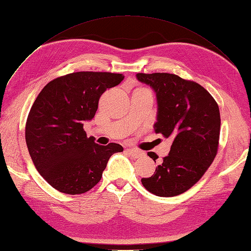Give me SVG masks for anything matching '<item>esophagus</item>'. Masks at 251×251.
<instances>
[{
	"label": "esophagus",
	"mask_w": 251,
	"mask_h": 251,
	"mask_svg": "<svg viewBox=\"0 0 251 251\" xmlns=\"http://www.w3.org/2000/svg\"><path fill=\"white\" fill-rule=\"evenodd\" d=\"M127 152L129 153V155L132 158H134V159H138V158H141V157L144 156V152L143 151H138V150H133V149H128Z\"/></svg>",
	"instance_id": "esophagus-1"
}]
</instances>
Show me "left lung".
Wrapping results in <instances>:
<instances>
[{
	"label": "left lung",
	"instance_id": "1",
	"mask_svg": "<svg viewBox=\"0 0 251 251\" xmlns=\"http://www.w3.org/2000/svg\"><path fill=\"white\" fill-rule=\"evenodd\" d=\"M156 92V133L173 139L169 156L151 177L142 178L152 194L172 197L191 189L209 169L218 150L221 115L217 102L199 83L170 73H138ZM156 162L158 156L149 152Z\"/></svg>",
	"mask_w": 251,
	"mask_h": 251
}]
</instances>
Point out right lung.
<instances>
[{
    "label": "right lung",
    "instance_id": "right-lung-1",
    "mask_svg": "<svg viewBox=\"0 0 251 251\" xmlns=\"http://www.w3.org/2000/svg\"><path fill=\"white\" fill-rule=\"evenodd\" d=\"M123 74L75 72L50 81L30 108L25 140L39 174L54 189L77 195L100 180L117 143L99 145L87 138L83 122L94 118L100 95L118 86Z\"/></svg>",
    "mask_w": 251,
    "mask_h": 251
}]
</instances>
